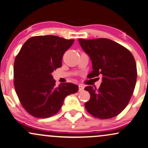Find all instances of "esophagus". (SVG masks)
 Listing matches in <instances>:
<instances>
[{"instance_id": "obj_1", "label": "esophagus", "mask_w": 148, "mask_h": 148, "mask_svg": "<svg viewBox=\"0 0 148 148\" xmlns=\"http://www.w3.org/2000/svg\"><path fill=\"white\" fill-rule=\"evenodd\" d=\"M83 90H84V87H83V85H79V91L81 92V91H83Z\"/></svg>"}]
</instances>
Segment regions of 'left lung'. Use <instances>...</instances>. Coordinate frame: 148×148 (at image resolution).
Returning a JSON list of instances; mask_svg holds the SVG:
<instances>
[{
	"mask_svg": "<svg viewBox=\"0 0 148 148\" xmlns=\"http://www.w3.org/2000/svg\"><path fill=\"white\" fill-rule=\"evenodd\" d=\"M79 41L92 60V77L103 76L99 89L85 88L90 94L85 108L96 118L114 117L125 109L134 92L137 77L134 56L127 48L108 38Z\"/></svg>",
	"mask_w": 148,
	"mask_h": 148,
	"instance_id": "8db88e82",
	"label": "left lung"
}]
</instances>
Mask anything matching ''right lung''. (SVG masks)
Returning a JSON list of instances; mask_svg holds the SVG:
<instances>
[{"label":"right lung","instance_id":"obj_1","mask_svg":"<svg viewBox=\"0 0 148 148\" xmlns=\"http://www.w3.org/2000/svg\"><path fill=\"white\" fill-rule=\"evenodd\" d=\"M74 40L56 36H37L23 44L14 64V84L19 101L29 114L48 118L61 108L65 98L78 92L71 83L56 86L52 72L62 66L64 53Z\"/></svg>","mask_w":148,"mask_h":148}]
</instances>
